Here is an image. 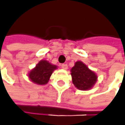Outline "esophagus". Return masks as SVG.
Here are the masks:
<instances>
[{
  "instance_id": "1",
  "label": "esophagus",
  "mask_w": 125,
  "mask_h": 125,
  "mask_svg": "<svg viewBox=\"0 0 125 125\" xmlns=\"http://www.w3.org/2000/svg\"><path fill=\"white\" fill-rule=\"evenodd\" d=\"M67 64H61V68L62 69H64V70H67Z\"/></svg>"
}]
</instances>
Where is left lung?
Instances as JSON below:
<instances>
[{
	"label": "left lung",
	"instance_id": "obj_1",
	"mask_svg": "<svg viewBox=\"0 0 125 125\" xmlns=\"http://www.w3.org/2000/svg\"><path fill=\"white\" fill-rule=\"evenodd\" d=\"M73 84L79 90H87L96 82L97 76L82 61H77L71 69Z\"/></svg>",
	"mask_w": 125,
	"mask_h": 125
}]
</instances>
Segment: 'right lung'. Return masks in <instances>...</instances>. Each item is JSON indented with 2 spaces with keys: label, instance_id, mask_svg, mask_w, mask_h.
Here are the masks:
<instances>
[{
  "label": "right lung",
  "instance_id": "right-lung-1",
  "mask_svg": "<svg viewBox=\"0 0 125 125\" xmlns=\"http://www.w3.org/2000/svg\"><path fill=\"white\" fill-rule=\"evenodd\" d=\"M55 69L56 66L50 64L45 60H43L39 62L32 70H31L29 74V77L31 81L35 84H46L48 82L53 70Z\"/></svg>",
  "mask_w": 125,
  "mask_h": 125
}]
</instances>
